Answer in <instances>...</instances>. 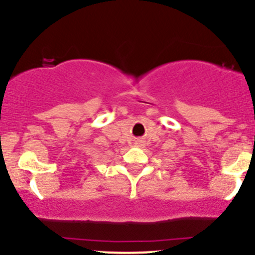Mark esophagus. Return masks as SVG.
Masks as SVG:
<instances>
[{
	"instance_id": "1",
	"label": "esophagus",
	"mask_w": 255,
	"mask_h": 255,
	"mask_svg": "<svg viewBox=\"0 0 255 255\" xmlns=\"http://www.w3.org/2000/svg\"><path fill=\"white\" fill-rule=\"evenodd\" d=\"M135 144L140 145V144H142V142H140V140H137V142H135Z\"/></svg>"
}]
</instances>
